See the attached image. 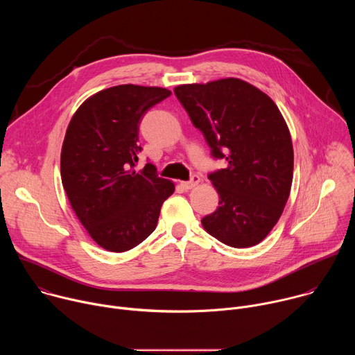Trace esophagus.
I'll use <instances>...</instances> for the list:
<instances>
[{"mask_svg":"<svg viewBox=\"0 0 355 355\" xmlns=\"http://www.w3.org/2000/svg\"><path fill=\"white\" fill-rule=\"evenodd\" d=\"M199 181H200V178H199L198 175H193L189 181L181 182V187H182L184 189H192V188H195V187L199 184Z\"/></svg>","mask_w":355,"mask_h":355,"instance_id":"esophagus-1","label":"esophagus"}]
</instances>
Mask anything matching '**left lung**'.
I'll list each match as a JSON object with an SVG mask.
<instances>
[{"label":"left lung","mask_w":355,"mask_h":355,"mask_svg":"<svg viewBox=\"0 0 355 355\" xmlns=\"http://www.w3.org/2000/svg\"><path fill=\"white\" fill-rule=\"evenodd\" d=\"M174 92L212 156L227 163L209 175L219 208L202 226L230 247L259 244L279 220L293 177L292 139L281 111L266 92L234 77L177 85Z\"/></svg>","instance_id":"left-lung-1"}]
</instances>
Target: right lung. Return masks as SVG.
<instances>
[{"instance_id": "add662e5", "label": "right lung", "mask_w": 355, "mask_h": 355, "mask_svg": "<svg viewBox=\"0 0 355 355\" xmlns=\"http://www.w3.org/2000/svg\"><path fill=\"white\" fill-rule=\"evenodd\" d=\"M170 94L133 84L105 88L87 98L67 126L62 184L87 233L108 251H128L153 233L175 189L150 163L135 168L141 116Z\"/></svg>"}]
</instances>
